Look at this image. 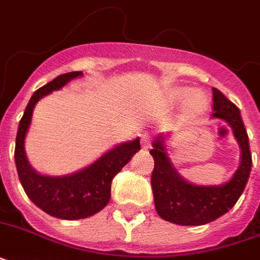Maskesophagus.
<instances>
[{"label":"esophagus","mask_w":260,"mask_h":260,"mask_svg":"<svg viewBox=\"0 0 260 260\" xmlns=\"http://www.w3.org/2000/svg\"><path fill=\"white\" fill-rule=\"evenodd\" d=\"M142 147L146 150L150 147V135L148 134H143L142 135Z\"/></svg>","instance_id":"34e87169"}]
</instances>
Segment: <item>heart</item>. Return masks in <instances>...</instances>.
Masks as SVG:
<instances>
[{
    "label": "heart",
    "instance_id": "heart-1",
    "mask_svg": "<svg viewBox=\"0 0 260 260\" xmlns=\"http://www.w3.org/2000/svg\"><path fill=\"white\" fill-rule=\"evenodd\" d=\"M171 101L174 104H183L187 102V110L193 114H201L208 108V100L201 93H193V90L189 87H178L174 89L170 94Z\"/></svg>",
    "mask_w": 260,
    "mask_h": 260
}]
</instances>
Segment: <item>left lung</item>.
<instances>
[{"instance_id":"left-lung-1","label":"left lung","mask_w":260,"mask_h":260,"mask_svg":"<svg viewBox=\"0 0 260 260\" xmlns=\"http://www.w3.org/2000/svg\"><path fill=\"white\" fill-rule=\"evenodd\" d=\"M230 124L240 146V165L230 181L220 186H197L179 177L165 147V136L159 135L150 154L155 166L151 174L156 212L163 220L178 225H202L225 214L238 202L250 178L251 158L248 135L239 108L213 87V113Z\"/></svg>"}]
</instances>
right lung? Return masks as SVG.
<instances>
[{"mask_svg": "<svg viewBox=\"0 0 260 260\" xmlns=\"http://www.w3.org/2000/svg\"><path fill=\"white\" fill-rule=\"evenodd\" d=\"M81 75L82 71H71L59 75L35 91L18 124L14 148V162L26 196L46 213L63 220L86 218L104 209L110 200V185L113 178L140 150L139 138L132 142L122 143L108 151L86 169L64 177L42 175L32 169L26 159L24 140L35 105L40 98L54 90H59L71 79Z\"/></svg>", "mask_w": 260, "mask_h": 260, "instance_id": "right-lung-1", "label": "right lung"}]
</instances>
